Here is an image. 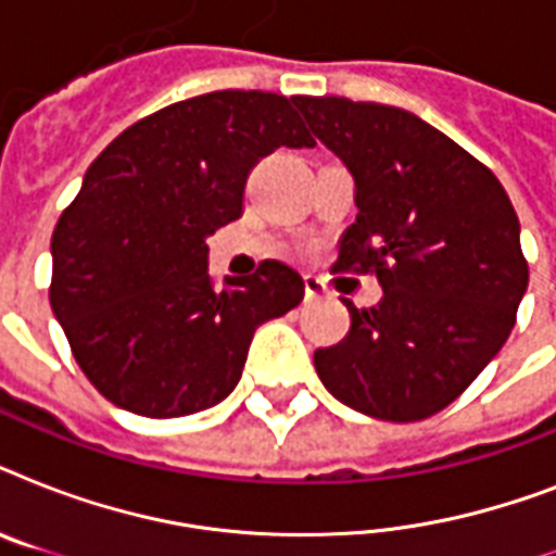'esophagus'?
I'll return each mask as SVG.
<instances>
[{
  "label": "esophagus",
  "instance_id": "34e87169",
  "mask_svg": "<svg viewBox=\"0 0 556 556\" xmlns=\"http://www.w3.org/2000/svg\"><path fill=\"white\" fill-rule=\"evenodd\" d=\"M303 286H305V300H320V296H326V282H323L320 277H314V274H305Z\"/></svg>",
  "mask_w": 556,
  "mask_h": 556
}]
</instances>
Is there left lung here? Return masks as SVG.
<instances>
[{"mask_svg":"<svg viewBox=\"0 0 556 556\" xmlns=\"http://www.w3.org/2000/svg\"><path fill=\"white\" fill-rule=\"evenodd\" d=\"M312 132L355 176L357 222L334 270L375 274L383 300L317 349L323 387L383 421L430 418L508 340L528 288L519 218L500 178L404 109L296 98Z\"/></svg>","mask_w":556,"mask_h":556,"instance_id":"obj_1","label":"left lung"}]
</instances>
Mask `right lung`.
Wrapping results in <instances>:
<instances>
[{"label": "right lung", "mask_w": 556, "mask_h": 556, "mask_svg": "<svg viewBox=\"0 0 556 556\" xmlns=\"http://www.w3.org/2000/svg\"><path fill=\"white\" fill-rule=\"evenodd\" d=\"M296 98L225 89L178 100L117 135L51 236V312L112 404L147 418L233 392L256 326L303 303L277 260L210 286L207 244L242 216L248 173L277 147H314Z\"/></svg>", "instance_id": "1"}]
</instances>
